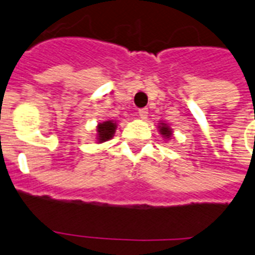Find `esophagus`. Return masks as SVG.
I'll list each match as a JSON object with an SVG mask.
<instances>
[{
    "instance_id": "34e87169",
    "label": "esophagus",
    "mask_w": 255,
    "mask_h": 255,
    "mask_svg": "<svg viewBox=\"0 0 255 255\" xmlns=\"http://www.w3.org/2000/svg\"><path fill=\"white\" fill-rule=\"evenodd\" d=\"M138 114H139V116H140V119H147L148 110H147V108H140Z\"/></svg>"
}]
</instances>
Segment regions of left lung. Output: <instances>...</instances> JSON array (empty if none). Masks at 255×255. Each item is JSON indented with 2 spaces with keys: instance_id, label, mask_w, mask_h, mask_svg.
Returning <instances> with one entry per match:
<instances>
[{
  "instance_id": "left-lung-1",
  "label": "left lung",
  "mask_w": 255,
  "mask_h": 255,
  "mask_svg": "<svg viewBox=\"0 0 255 255\" xmlns=\"http://www.w3.org/2000/svg\"><path fill=\"white\" fill-rule=\"evenodd\" d=\"M161 132L162 135H164V136H171V131L168 128H166V126H161Z\"/></svg>"
}]
</instances>
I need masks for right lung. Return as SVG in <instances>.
Here are the masks:
<instances>
[{
  "instance_id": "right-lung-1",
  "label": "right lung",
  "mask_w": 255,
  "mask_h": 255,
  "mask_svg": "<svg viewBox=\"0 0 255 255\" xmlns=\"http://www.w3.org/2000/svg\"><path fill=\"white\" fill-rule=\"evenodd\" d=\"M115 129H116V124H114L112 121H106V123L100 124L98 125V139L100 141H105L108 140V139L112 138V135H114Z\"/></svg>"
}]
</instances>
